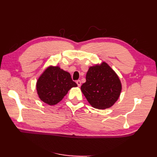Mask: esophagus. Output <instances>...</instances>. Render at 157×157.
I'll use <instances>...</instances> for the list:
<instances>
[{
  "mask_svg": "<svg viewBox=\"0 0 157 157\" xmlns=\"http://www.w3.org/2000/svg\"><path fill=\"white\" fill-rule=\"evenodd\" d=\"M76 84H78V86H79V87H80V86H81V81L80 80L76 81Z\"/></svg>",
  "mask_w": 157,
  "mask_h": 157,
  "instance_id": "34e87169",
  "label": "esophagus"
}]
</instances>
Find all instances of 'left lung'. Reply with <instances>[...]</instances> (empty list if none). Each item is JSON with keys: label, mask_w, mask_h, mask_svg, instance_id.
<instances>
[{"label": "left lung", "mask_w": 157, "mask_h": 157, "mask_svg": "<svg viewBox=\"0 0 157 157\" xmlns=\"http://www.w3.org/2000/svg\"><path fill=\"white\" fill-rule=\"evenodd\" d=\"M86 82L81 86L83 94L92 107H111L119 98L122 90L119 76L105 62L90 67Z\"/></svg>", "instance_id": "1"}]
</instances>
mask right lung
Returning a JSON list of instances; mask_svg holds the SVG:
<instances>
[{
	"instance_id": "add662e5",
	"label": "right lung",
	"mask_w": 157,
	"mask_h": 157,
	"mask_svg": "<svg viewBox=\"0 0 157 157\" xmlns=\"http://www.w3.org/2000/svg\"><path fill=\"white\" fill-rule=\"evenodd\" d=\"M67 71L59 66H48L36 82L38 97L48 105H55L62 101L70 89L77 87Z\"/></svg>"
}]
</instances>
